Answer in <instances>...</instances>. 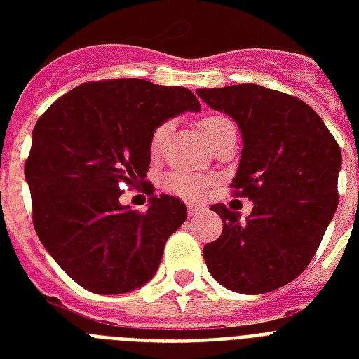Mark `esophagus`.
<instances>
[{"label":"esophagus","mask_w":359,"mask_h":359,"mask_svg":"<svg viewBox=\"0 0 359 359\" xmlns=\"http://www.w3.org/2000/svg\"><path fill=\"white\" fill-rule=\"evenodd\" d=\"M201 205H188V214H190V216H196L197 212H199V210H201Z\"/></svg>","instance_id":"34e87169"}]
</instances>
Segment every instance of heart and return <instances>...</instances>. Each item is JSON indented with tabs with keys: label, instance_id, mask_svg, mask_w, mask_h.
<instances>
[{
	"label": "heart",
	"instance_id": "heart-1",
	"mask_svg": "<svg viewBox=\"0 0 359 359\" xmlns=\"http://www.w3.org/2000/svg\"><path fill=\"white\" fill-rule=\"evenodd\" d=\"M229 123V121L222 117V115H208V117H203L199 121V128H201L203 135H205V140L207 143L216 137L219 130L224 128L225 124ZM169 132H171V123H165L162 126H158L154 130V134L151 137V152L152 154H158V152L162 151L163 143L168 140ZM163 186L168 188L169 191H173L177 196L186 197V199H197V197H201L205 191L208 190V182L205 177H199V175H188V173H169L165 179H163Z\"/></svg>",
	"mask_w": 359,
	"mask_h": 359
}]
</instances>
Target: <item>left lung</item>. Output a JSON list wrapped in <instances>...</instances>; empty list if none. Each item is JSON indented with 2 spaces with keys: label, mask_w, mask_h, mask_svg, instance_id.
Returning a JSON list of instances; mask_svg holds the SVG:
<instances>
[{
  "label": "left lung",
  "mask_w": 359,
  "mask_h": 359,
  "mask_svg": "<svg viewBox=\"0 0 359 359\" xmlns=\"http://www.w3.org/2000/svg\"><path fill=\"white\" fill-rule=\"evenodd\" d=\"M235 121L242 152L233 188L253 201L245 219L222 203L218 240L203 248L208 272L225 289L264 294L300 276L337 210L341 149L300 98L255 83L197 89Z\"/></svg>",
  "instance_id": "8db88e82"
}]
</instances>
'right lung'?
<instances>
[{
  "label": "right lung",
  "instance_id": "right-lung-1",
  "mask_svg": "<svg viewBox=\"0 0 359 359\" xmlns=\"http://www.w3.org/2000/svg\"><path fill=\"white\" fill-rule=\"evenodd\" d=\"M184 111H201L190 89L119 78L78 86L36 121L24 169L33 225L83 289L124 294L154 278L186 205L160 194L137 212L121 205V188L143 182L154 130Z\"/></svg>",
  "mask_w": 359,
  "mask_h": 359
}]
</instances>
